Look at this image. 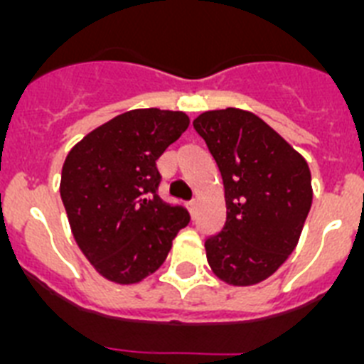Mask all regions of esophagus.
<instances>
[{
  "label": "esophagus",
  "instance_id": "esophagus-1",
  "mask_svg": "<svg viewBox=\"0 0 364 364\" xmlns=\"http://www.w3.org/2000/svg\"><path fill=\"white\" fill-rule=\"evenodd\" d=\"M195 205H197V200H189L188 202V208H189V211H191V213L195 211Z\"/></svg>",
  "mask_w": 364,
  "mask_h": 364
}]
</instances>
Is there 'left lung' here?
Instances as JSON below:
<instances>
[{
  "instance_id": "8db88e82",
  "label": "left lung",
  "mask_w": 364,
  "mask_h": 364,
  "mask_svg": "<svg viewBox=\"0 0 364 364\" xmlns=\"http://www.w3.org/2000/svg\"><path fill=\"white\" fill-rule=\"evenodd\" d=\"M193 127L217 162L226 198V224L204 244L208 262L231 286L262 282L297 246L314 197L310 167L250 111H205Z\"/></svg>"
}]
</instances>
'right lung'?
Returning a JSON list of instances; mask_svg holds the SVG:
<instances>
[{
  "label": "right lung",
  "instance_id": "obj_1",
  "mask_svg": "<svg viewBox=\"0 0 364 364\" xmlns=\"http://www.w3.org/2000/svg\"><path fill=\"white\" fill-rule=\"evenodd\" d=\"M182 111L133 109L67 154L60 195L74 240L96 272L134 284L160 268L189 213L159 197L156 160L188 129Z\"/></svg>",
  "mask_w": 364,
  "mask_h": 364
}]
</instances>
